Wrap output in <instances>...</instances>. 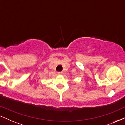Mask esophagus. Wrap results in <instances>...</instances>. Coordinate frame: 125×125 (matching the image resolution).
<instances>
[{"label":"esophagus","instance_id":"esophagus-1","mask_svg":"<svg viewBox=\"0 0 125 125\" xmlns=\"http://www.w3.org/2000/svg\"><path fill=\"white\" fill-rule=\"evenodd\" d=\"M63 73L62 72H58V74H62Z\"/></svg>","mask_w":125,"mask_h":125}]
</instances>
